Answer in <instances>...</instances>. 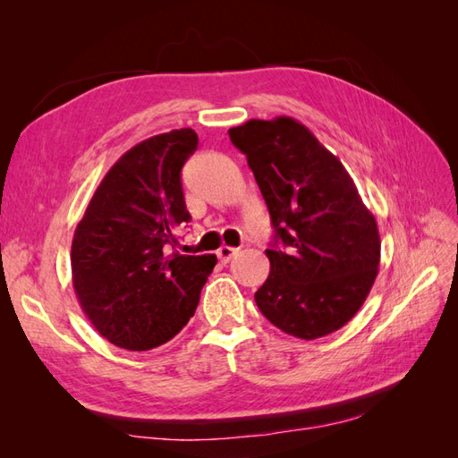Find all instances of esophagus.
<instances>
[{
    "label": "esophagus",
    "mask_w": 458,
    "mask_h": 458,
    "mask_svg": "<svg viewBox=\"0 0 458 458\" xmlns=\"http://www.w3.org/2000/svg\"><path fill=\"white\" fill-rule=\"evenodd\" d=\"M239 252V248H233V246H221L219 250H217V258L224 261V263H227L234 254Z\"/></svg>",
    "instance_id": "obj_1"
}]
</instances>
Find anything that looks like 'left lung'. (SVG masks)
I'll return each mask as SVG.
<instances>
[{"label": "left lung", "mask_w": 458, "mask_h": 458, "mask_svg": "<svg viewBox=\"0 0 458 458\" xmlns=\"http://www.w3.org/2000/svg\"><path fill=\"white\" fill-rule=\"evenodd\" d=\"M229 137L246 155L275 227L271 271L254 294L259 311L301 340L342 328L363 306L380 263L377 219L353 179L294 118L248 120Z\"/></svg>", "instance_id": "8db88e82"}]
</instances>
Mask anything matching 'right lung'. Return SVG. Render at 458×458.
Segmentation results:
<instances>
[{
  "mask_svg": "<svg viewBox=\"0 0 458 458\" xmlns=\"http://www.w3.org/2000/svg\"><path fill=\"white\" fill-rule=\"evenodd\" d=\"M195 130L137 143L106 172L74 231L71 266L81 310L110 344L147 352L195 315L217 258L183 256L174 231L189 224L182 168Z\"/></svg>",
  "mask_w": 458,
  "mask_h": 458,
  "instance_id": "obj_1",
  "label": "right lung"
}]
</instances>
